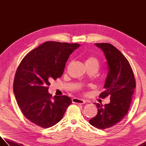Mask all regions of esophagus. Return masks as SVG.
<instances>
[{
  "instance_id": "esophagus-1",
  "label": "esophagus",
  "mask_w": 146,
  "mask_h": 146,
  "mask_svg": "<svg viewBox=\"0 0 146 146\" xmlns=\"http://www.w3.org/2000/svg\"><path fill=\"white\" fill-rule=\"evenodd\" d=\"M72 102L73 103H75V104H85L86 101L85 100H83V99H80V98H74L72 99Z\"/></svg>"
}]
</instances>
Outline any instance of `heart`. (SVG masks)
I'll use <instances>...</instances> for the list:
<instances>
[{
    "mask_svg": "<svg viewBox=\"0 0 146 146\" xmlns=\"http://www.w3.org/2000/svg\"><path fill=\"white\" fill-rule=\"evenodd\" d=\"M85 64H98V60L94 56H89L86 59Z\"/></svg>",
    "mask_w": 146,
    "mask_h": 146,
    "instance_id": "b5f03b06",
    "label": "heart"
}]
</instances>
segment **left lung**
Instances as JSON below:
<instances>
[{
  "mask_svg": "<svg viewBox=\"0 0 146 146\" xmlns=\"http://www.w3.org/2000/svg\"><path fill=\"white\" fill-rule=\"evenodd\" d=\"M95 44L104 52L108 68L105 91L100 97L104 98L110 95V102L105 105L96 104L97 114L89 122L98 129H105L117 124L127 113L135 88V80L128 60L119 50L108 43Z\"/></svg>",
  "mask_w": 146,
  "mask_h": 146,
  "instance_id": "obj_1",
  "label": "left lung"
}]
</instances>
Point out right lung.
<instances>
[{"label":"right lung","instance_id":"1","mask_svg":"<svg viewBox=\"0 0 146 146\" xmlns=\"http://www.w3.org/2000/svg\"><path fill=\"white\" fill-rule=\"evenodd\" d=\"M80 44L45 42L27 54L15 73L13 89L15 100L27 119L48 128L63 118L71 99L49 94V82L60 78L70 55Z\"/></svg>","mask_w":146,"mask_h":146}]
</instances>
